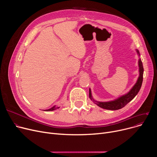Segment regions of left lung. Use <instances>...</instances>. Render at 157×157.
<instances>
[{
    "label": "left lung",
    "mask_w": 157,
    "mask_h": 157,
    "mask_svg": "<svg viewBox=\"0 0 157 157\" xmlns=\"http://www.w3.org/2000/svg\"><path fill=\"white\" fill-rule=\"evenodd\" d=\"M136 52L139 56L138 65H139V75L136 84L130 90V91L128 92H127L125 95H123L119 97L118 98H116V99H114L113 101H108V102H100V101H97L94 99L92 95L91 89L89 88L90 98L98 106H99L100 108L105 109H108V110H118V109H121L125 105H126L129 102H130L132 100L139 92L143 83L144 69H143L142 61L141 59H140V53L138 49H136Z\"/></svg>",
    "instance_id": "8db88e82"
}]
</instances>
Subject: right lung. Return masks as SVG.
Returning a JSON list of instances; mask_svg holds the SVG:
<instances>
[{"label":"right lung","mask_w":157,"mask_h":157,"mask_svg":"<svg viewBox=\"0 0 157 157\" xmlns=\"http://www.w3.org/2000/svg\"><path fill=\"white\" fill-rule=\"evenodd\" d=\"M60 108V107H57V106H56V105H53L52 108H49V109H46V110H44V111H54V110H55V109H59Z\"/></svg>","instance_id":"right-lung-1"}]
</instances>
